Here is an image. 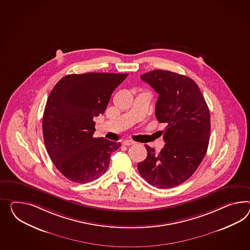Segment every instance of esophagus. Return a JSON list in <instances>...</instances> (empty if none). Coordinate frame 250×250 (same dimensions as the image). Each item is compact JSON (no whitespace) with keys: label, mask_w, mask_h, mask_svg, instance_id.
Here are the masks:
<instances>
[{"label":"esophagus","mask_w":250,"mask_h":250,"mask_svg":"<svg viewBox=\"0 0 250 250\" xmlns=\"http://www.w3.org/2000/svg\"><path fill=\"white\" fill-rule=\"evenodd\" d=\"M122 143H123V145H125V146H130V145H134L136 142L131 141V140H126V141H123Z\"/></svg>","instance_id":"1"}]
</instances>
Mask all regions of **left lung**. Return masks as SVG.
Segmentation results:
<instances>
[{
  "instance_id": "obj_1",
  "label": "left lung",
  "mask_w": 250,
  "mask_h": 250,
  "mask_svg": "<svg viewBox=\"0 0 250 250\" xmlns=\"http://www.w3.org/2000/svg\"><path fill=\"white\" fill-rule=\"evenodd\" d=\"M141 79L159 94L155 115L166 124V144L160 153L145 145L147 158L138 169L150 185L174 188L189 179L205 157L210 136L209 109L199 86L185 75L155 70Z\"/></svg>"
}]
</instances>
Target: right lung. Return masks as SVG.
<instances>
[{
  "label": "right lung",
  "instance_id": "obj_1",
  "mask_svg": "<svg viewBox=\"0 0 250 250\" xmlns=\"http://www.w3.org/2000/svg\"><path fill=\"white\" fill-rule=\"evenodd\" d=\"M127 73L70 74L50 93L42 118L45 147L58 170L73 182L87 183L106 172L120 142L94 138V118L103 114Z\"/></svg>",
  "mask_w": 250,
  "mask_h": 250
}]
</instances>
